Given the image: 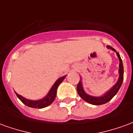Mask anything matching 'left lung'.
Masks as SVG:
<instances>
[{
    "instance_id": "1",
    "label": "left lung",
    "mask_w": 133,
    "mask_h": 133,
    "mask_svg": "<svg viewBox=\"0 0 133 133\" xmlns=\"http://www.w3.org/2000/svg\"><path fill=\"white\" fill-rule=\"evenodd\" d=\"M107 48L108 49L112 50V51L116 52L117 58L119 59L120 63H119V70H118V72H119V78L117 80V83L115 84L110 89L108 90L107 92H105L103 95H100V96H92L89 94H88L84 90L83 86V82H82V78H81V80L78 83V85H77V90H78V95L81 96V98L84 100L87 103L92 104V105H103L105 103H107L111 100L112 98L114 97L115 95L117 94L118 90L120 88V87L122 85L123 81V75H124V70H123V65L122 59L120 58V54L114 49L113 48H112L110 45H107Z\"/></svg>"
}]
</instances>
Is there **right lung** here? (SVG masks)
Returning <instances> with one entry per match:
<instances>
[{
	"instance_id": "1",
	"label": "right lung",
	"mask_w": 133,
	"mask_h": 133,
	"mask_svg": "<svg viewBox=\"0 0 133 133\" xmlns=\"http://www.w3.org/2000/svg\"><path fill=\"white\" fill-rule=\"evenodd\" d=\"M65 77H66V75H64L63 77L58 78V80L55 81V83L53 84V85L50 88L49 92H48V94L43 98H41V99H39V100H29V99H27V98L23 97L22 95H18L16 92H16L17 97L25 105L28 106L30 108H45L47 106L50 105L54 101L55 97H56L57 89H58V86L63 81Z\"/></svg>"
}]
</instances>
